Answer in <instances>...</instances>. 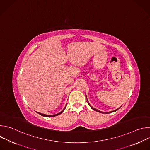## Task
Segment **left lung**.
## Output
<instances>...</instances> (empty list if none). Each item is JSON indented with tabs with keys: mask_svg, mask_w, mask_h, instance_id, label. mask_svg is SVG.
Instances as JSON below:
<instances>
[{
	"mask_svg": "<svg viewBox=\"0 0 150 150\" xmlns=\"http://www.w3.org/2000/svg\"><path fill=\"white\" fill-rule=\"evenodd\" d=\"M86 97H87V96H86ZM87 101H88V100H87ZM88 104L90 105V103H88ZM90 107H91V108H92V109H93L94 110H95V111H96V112H100V113H103L102 112H100V111H99V110H97V109H96L93 108V107H91V105H90ZM111 112H113H113H108V113H105V114H106V113H111Z\"/></svg>",
	"mask_w": 150,
	"mask_h": 150,
	"instance_id": "obj_1",
	"label": "left lung"
}]
</instances>
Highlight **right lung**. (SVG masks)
I'll return each mask as SVG.
<instances>
[{
  "label": "right lung",
  "instance_id": "add662e5",
  "mask_svg": "<svg viewBox=\"0 0 150 150\" xmlns=\"http://www.w3.org/2000/svg\"><path fill=\"white\" fill-rule=\"evenodd\" d=\"M65 109V108L64 109L62 112H60V113H57V114H56V115H45V114H42V113H38V112H37L39 115H41V116H45V117H54V116H57V115H60V114H61L63 111H64V110Z\"/></svg>",
  "mask_w": 150,
  "mask_h": 150
}]
</instances>
